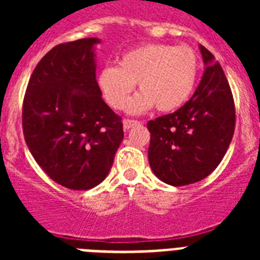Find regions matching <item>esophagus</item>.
I'll return each mask as SVG.
<instances>
[{"label": "esophagus", "mask_w": 260, "mask_h": 260, "mask_svg": "<svg viewBox=\"0 0 260 260\" xmlns=\"http://www.w3.org/2000/svg\"><path fill=\"white\" fill-rule=\"evenodd\" d=\"M122 123H123V128H125V130H128V128L133 127V126L137 125V123H139V122H138V121H135V119L125 118L122 121Z\"/></svg>", "instance_id": "esophagus-1"}]
</instances>
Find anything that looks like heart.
Instances as JSON below:
<instances>
[{"mask_svg": "<svg viewBox=\"0 0 260 260\" xmlns=\"http://www.w3.org/2000/svg\"><path fill=\"white\" fill-rule=\"evenodd\" d=\"M199 74V58L190 47L153 43L123 53L118 66H105L98 83L108 104L123 109L138 82L141 92L127 103V110L141 113L155 105L158 112H173L191 96Z\"/></svg>", "mask_w": 260, "mask_h": 260, "instance_id": "heart-1", "label": "heart"}]
</instances>
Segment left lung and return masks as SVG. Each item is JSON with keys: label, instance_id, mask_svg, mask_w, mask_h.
<instances>
[{"label": "left lung", "instance_id": "1", "mask_svg": "<svg viewBox=\"0 0 260 260\" xmlns=\"http://www.w3.org/2000/svg\"><path fill=\"white\" fill-rule=\"evenodd\" d=\"M203 78L189 102L148 121V161L158 180L172 186L198 182L212 173L228 150L236 108L228 79L212 53L201 45Z\"/></svg>", "mask_w": 260, "mask_h": 260}]
</instances>
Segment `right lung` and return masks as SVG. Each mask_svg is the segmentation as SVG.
<instances>
[{
  "instance_id": "1",
  "label": "right lung",
  "mask_w": 260,
  "mask_h": 260,
  "mask_svg": "<svg viewBox=\"0 0 260 260\" xmlns=\"http://www.w3.org/2000/svg\"><path fill=\"white\" fill-rule=\"evenodd\" d=\"M88 38L56 45L40 59L23 100L27 147L50 180L89 190L105 180L123 139L121 117L102 98Z\"/></svg>"
}]
</instances>
